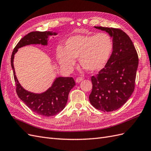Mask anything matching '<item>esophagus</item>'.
<instances>
[{
	"label": "esophagus",
	"instance_id": "34e87169",
	"mask_svg": "<svg viewBox=\"0 0 151 151\" xmlns=\"http://www.w3.org/2000/svg\"><path fill=\"white\" fill-rule=\"evenodd\" d=\"M83 80V77H77V78L76 79V82L77 83H81V82Z\"/></svg>",
	"mask_w": 151,
	"mask_h": 151
}]
</instances>
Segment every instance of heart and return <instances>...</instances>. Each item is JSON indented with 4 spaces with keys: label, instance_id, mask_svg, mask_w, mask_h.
<instances>
[{
    "label": "heart",
    "instance_id": "heart-1",
    "mask_svg": "<svg viewBox=\"0 0 151 151\" xmlns=\"http://www.w3.org/2000/svg\"><path fill=\"white\" fill-rule=\"evenodd\" d=\"M113 39L106 33L77 35L70 36L65 43V48H57L59 64L70 71L79 58L81 65L91 72H97L106 65L113 52Z\"/></svg>",
    "mask_w": 151,
    "mask_h": 151
}]
</instances>
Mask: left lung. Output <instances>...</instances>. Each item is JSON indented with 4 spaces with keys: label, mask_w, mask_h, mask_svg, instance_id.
Here are the masks:
<instances>
[{
    "label": "left lung",
    "mask_w": 151,
    "mask_h": 151,
    "mask_svg": "<svg viewBox=\"0 0 151 151\" xmlns=\"http://www.w3.org/2000/svg\"><path fill=\"white\" fill-rule=\"evenodd\" d=\"M106 31L113 42L110 58L96 76L91 77L89 101L99 110L113 111L124 104L133 93L139 58L132 40L120 29L94 26Z\"/></svg>",
    "instance_id": "left-lung-1"
}]
</instances>
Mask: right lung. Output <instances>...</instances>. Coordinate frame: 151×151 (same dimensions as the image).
Wrapping results in <instances>:
<instances>
[{
	"label": "right lung",
	"mask_w": 151,
	"mask_h": 151,
	"mask_svg": "<svg viewBox=\"0 0 151 151\" xmlns=\"http://www.w3.org/2000/svg\"><path fill=\"white\" fill-rule=\"evenodd\" d=\"M53 31H33L24 36L17 44L11 55V67L16 84L18 97L33 112L44 116L56 115L64 109L67 104L68 93L76 85L72 77H58L53 80L52 86L41 93H31L24 89L19 83L14 67V58L18 49L30 45H42L47 46L48 38L56 36Z\"/></svg>",
	"instance_id": "right-lung-1"
}]
</instances>
